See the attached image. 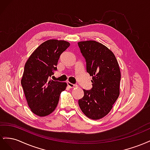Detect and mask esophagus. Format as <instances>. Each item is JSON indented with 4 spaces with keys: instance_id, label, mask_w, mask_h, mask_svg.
<instances>
[{
    "instance_id": "34e87169",
    "label": "esophagus",
    "mask_w": 150,
    "mask_h": 150,
    "mask_svg": "<svg viewBox=\"0 0 150 150\" xmlns=\"http://www.w3.org/2000/svg\"><path fill=\"white\" fill-rule=\"evenodd\" d=\"M67 86L71 88H76V87H77V86H78V85H77V84L71 83L70 82H67Z\"/></svg>"
}]
</instances>
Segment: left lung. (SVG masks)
Listing matches in <instances>:
<instances>
[{"label":"left lung","mask_w":150,"mask_h":150,"mask_svg":"<svg viewBox=\"0 0 150 150\" xmlns=\"http://www.w3.org/2000/svg\"><path fill=\"white\" fill-rule=\"evenodd\" d=\"M86 62V71L91 76L93 87L84 91L78 104L84 114L92 120L108 115L120 95L121 72L114 54L95 40L78 42Z\"/></svg>","instance_id":"obj_1"}]
</instances>
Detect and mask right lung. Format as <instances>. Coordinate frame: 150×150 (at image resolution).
<instances>
[{
    "label": "right lung",
    "mask_w": 150,
    "mask_h": 150,
    "mask_svg": "<svg viewBox=\"0 0 150 150\" xmlns=\"http://www.w3.org/2000/svg\"><path fill=\"white\" fill-rule=\"evenodd\" d=\"M69 46L65 40H48L35 50L25 63L21 84L28 105L36 115L46 116L52 112L61 93L66 89V83L49 81V78L57 71L60 56Z\"/></svg>",
    "instance_id": "1"
}]
</instances>
